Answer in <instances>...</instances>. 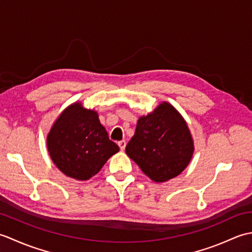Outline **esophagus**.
Returning a JSON list of instances; mask_svg holds the SVG:
<instances>
[{"label":"esophagus","mask_w":252,"mask_h":252,"mask_svg":"<svg viewBox=\"0 0 252 252\" xmlns=\"http://www.w3.org/2000/svg\"><path fill=\"white\" fill-rule=\"evenodd\" d=\"M118 145H119L120 149H121V151L123 152V151H125V148H126V142L125 140H123V141H120L119 143H118Z\"/></svg>","instance_id":"1"}]
</instances>
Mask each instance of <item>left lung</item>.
I'll return each mask as SVG.
<instances>
[{
  "label": "left lung",
  "mask_w": 252,
  "mask_h": 252,
  "mask_svg": "<svg viewBox=\"0 0 252 252\" xmlns=\"http://www.w3.org/2000/svg\"><path fill=\"white\" fill-rule=\"evenodd\" d=\"M126 153L149 179L160 183L183 172L192 157L194 142L184 118L163 101L138 119Z\"/></svg>",
  "instance_id": "left-lung-1"
}]
</instances>
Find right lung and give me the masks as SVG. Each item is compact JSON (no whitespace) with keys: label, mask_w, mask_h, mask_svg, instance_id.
<instances>
[{"label":"right lung","mask_w":252,"mask_h":252,"mask_svg":"<svg viewBox=\"0 0 252 252\" xmlns=\"http://www.w3.org/2000/svg\"><path fill=\"white\" fill-rule=\"evenodd\" d=\"M51 159L63 174L87 181L99 172L112 155L116 143L100 125L95 110L74 103L57 118L46 138Z\"/></svg>","instance_id":"1"}]
</instances>
